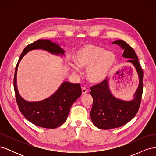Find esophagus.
Returning <instances> with one entry per match:
<instances>
[{
	"label": "esophagus",
	"mask_w": 156,
	"mask_h": 156,
	"mask_svg": "<svg viewBox=\"0 0 156 156\" xmlns=\"http://www.w3.org/2000/svg\"><path fill=\"white\" fill-rule=\"evenodd\" d=\"M88 89H87L85 87L82 88V94H85L88 93Z\"/></svg>",
	"instance_id": "esophagus-1"
}]
</instances>
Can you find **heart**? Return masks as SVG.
Instances as JSON below:
<instances>
[{
	"label": "heart",
	"instance_id": "1",
	"mask_svg": "<svg viewBox=\"0 0 156 156\" xmlns=\"http://www.w3.org/2000/svg\"><path fill=\"white\" fill-rule=\"evenodd\" d=\"M75 64L79 68H87V77L89 81L98 83L105 80L116 63V56L111 51H105L95 44H86L81 47L73 56ZM73 72L77 73L76 68Z\"/></svg>",
	"mask_w": 156,
	"mask_h": 156
}]
</instances>
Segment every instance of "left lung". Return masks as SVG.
Listing matches in <instances>:
<instances>
[{
  "label": "left lung",
  "instance_id": "obj_1",
  "mask_svg": "<svg viewBox=\"0 0 156 156\" xmlns=\"http://www.w3.org/2000/svg\"><path fill=\"white\" fill-rule=\"evenodd\" d=\"M112 44L120 46L124 50L122 56L128 58L127 62L133 64L139 75V84L134 99L129 101L119 100L112 96L107 79L90 87V93L93 98L91 120L94 125L102 129L121 127L133 119L139 111L143 91V71L134 49L121 40H116Z\"/></svg>",
  "mask_w": 156,
  "mask_h": 156
}]
</instances>
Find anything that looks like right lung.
<instances>
[{"instance_id":"right-lung-1","label":"right lung","mask_w":156,"mask_h":156,"mask_svg":"<svg viewBox=\"0 0 156 156\" xmlns=\"http://www.w3.org/2000/svg\"><path fill=\"white\" fill-rule=\"evenodd\" d=\"M43 49L55 55H64L60 45L49 40H38L28 45L23 51L16 67L13 87L19 108L31 123L44 128L54 129L63 124L67 119L71 107L81 95L79 84L64 82L54 94L37 102H29L23 99L17 88V71L21 60L28 52L33 49Z\"/></svg>"}]
</instances>
